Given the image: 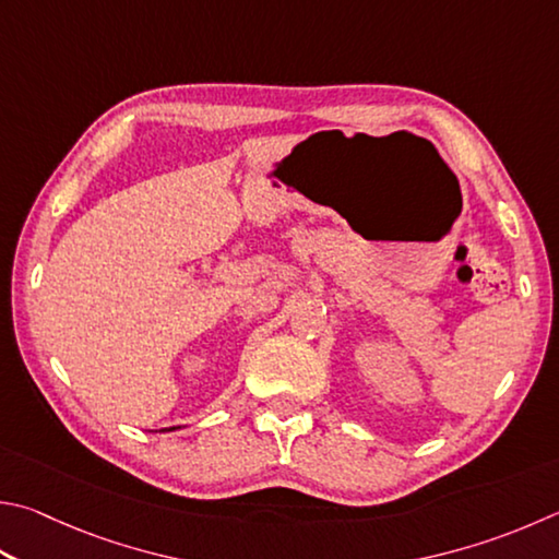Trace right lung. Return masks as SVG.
<instances>
[{
  "mask_svg": "<svg viewBox=\"0 0 559 559\" xmlns=\"http://www.w3.org/2000/svg\"><path fill=\"white\" fill-rule=\"evenodd\" d=\"M166 430H178V428H166ZM166 430H164V432H166Z\"/></svg>",
  "mask_w": 559,
  "mask_h": 559,
  "instance_id": "obj_1",
  "label": "right lung"
}]
</instances>
